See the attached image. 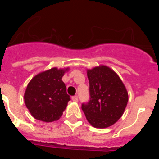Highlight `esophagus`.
Returning a JSON list of instances; mask_svg holds the SVG:
<instances>
[{"label":"esophagus","instance_id":"34e87169","mask_svg":"<svg viewBox=\"0 0 159 159\" xmlns=\"http://www.w3.org/2000/svg\"><path fill=\"white\" fill-rule=\"evenodd\" d=\"M71 99H72V101H74V102H77V101H78V96H77V95H74V96L71 97Z\"/></svg>","mask_w":159,"mask_h":159}]
</instances>
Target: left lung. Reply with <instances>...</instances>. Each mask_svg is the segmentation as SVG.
<instances>
[{"label": "left lung", "instance_id": "1", "mask_svg": "<svg viewBox=\"0 0 159 159\" xmlns=\"http://www.w3.org/2000/svg\"><path fill=\"white\" fill-rule=\"evenodd\" d=\"M89 101L81 108L88 121L97 128L110 127L121 118L128 93L118 75L106 66L88 71Z\"/></svg>", "mask_w": 159, "mask_h": 159}]
</instances>
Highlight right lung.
Instances as JSON below:
<instances>
[{"label": "right lung", "mask_w": 159, "mask_h": 159, "mask_svg": "<svg viewBox=\"0 0 159 159\" xmlns=\"http://www.w3.org/2000/svg\"><path fill=\"white\" fill-rule=\"evenodd\" d=\"M64 74V70L54 67L36 75L28 84L25 102L36 119L48 123L62 116L71 100L62 81Z\"/></svg>", "instance_id": "1"}]
</instances>
